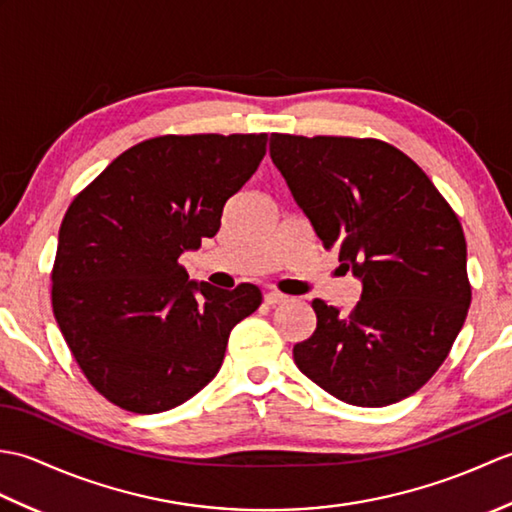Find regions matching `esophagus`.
<instances>
[{"label":"esophagus","instance_id":"obj_1","mask_svg":"<svg viewBox=\"0 0 512 512\" xmlns=\"http://www.w3.org/2000/svg\"><path fill=\"white\" fill-rule=\"evenodd\" d=\"M286 301H288V297L281 295V292H277V290H270L264 295L266 306H279V303H286Z\"/></svg>","mask_w":512,"mask_h":512}]
</instances>
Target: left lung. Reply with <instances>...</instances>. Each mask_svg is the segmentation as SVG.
<instances>
[{"label": "left lung", "instance_id": "1", "mask_svg": "<svg viewBox=\"0 0 512 512\" xmlns=\"http://www.w3.org/2000/svg\"><path fill=\"white\" fill-rule=\"evenodd\" d=\"M270 158L323 248L363 281L347 314L312 301L317 330L292 350L297 367L350 405L411 396L449 356L471 306L458 215L385 140L270 134Z\"/></svg>", "mask_w": 512, "mask_h": 512}]
</instances>
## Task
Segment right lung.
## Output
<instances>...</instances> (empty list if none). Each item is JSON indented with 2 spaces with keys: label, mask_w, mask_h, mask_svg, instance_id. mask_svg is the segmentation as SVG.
I'll use <instances>...</instances> for the list:
<instances>
[{
  "label": "right lung",
  "mask_w": 512,
  "mask_h": 512,
  "mask_svg": "<svg viewBox=\"0 0 512 512\" xmlns=\"http://www.w3.org/2000/svg\"><path fill=\"white\" fill-rule=\"evenodd\" d=\"M268 134L143 140L112 160L65 211L52 312L76 365L112 405L160 413L220 372L228 336L262 290L189 281L178 264L220 228L226 200L266 154Z\"/></svg>",
  "instance_id": "right-lung-1"
}]
</instances>
